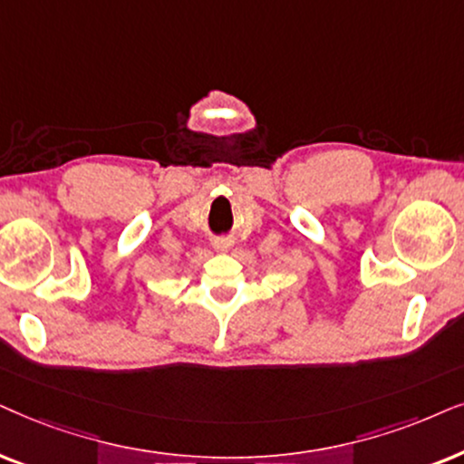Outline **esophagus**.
<instances>
[{
	"instance_id": "1",
	"label": "esophagus",
	"mask_w": 464,
	"mask_h": 464,
	"mask_svg": "<svg viewBox=\"0 0 464 464\" xmlns=\"http://www.w3.org/2000/svg\"><path fill=\"white\" fill-rule=\"evenodd\" d=\"M214 246H216V250H228V248H231V239H227V237H220L218 242H216Z\"/></svg>"
}]
</instances>
